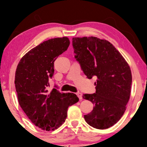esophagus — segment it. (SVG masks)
I'll list each match as a JSON object with an SVG mask.
<instances>
[{
	"label": "esophagus",
	"mask_w": 147,
	"mask_h": 147,
	"mask_svg": "<svg viewBox=\"0 0 147 147\" xmlns=\"http://www.w3.org/2000/svg\"><path fill=\"white\" fill-rule=\"evenodd\" d=\"M76 95H77V97H79V99H82V92H77V93H76Z\"/></svg>",
	"instance_id": "esophagus-1"
}]
</instances>
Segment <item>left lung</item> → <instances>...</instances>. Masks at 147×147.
<instances>
[{
	"label": "left lung",
	"mask_w": 147,
	"mask_h": 147,
	"mask_svg": "<svg viewBox=\"0 0 147 147\" xmlns=\"http://www.w3.org/2000/svg\"><path fill=\"white\" fill-rule=\"evenodd\" d=\"M75 58L88 79L97 78L96 92L83 98L95 106L84 119L97 129H106L120 119L131 94L129 65L112 43L97 37L72 38Z\"/></svg>",
	"instance_id": "8db88e82"
}]
</instances>
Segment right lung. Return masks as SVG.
I'll return each instance as SVG.
<instances>
[{
	"label": "right lung",
	"mask_w": 147,
	"mask_h": 147,
	"mask_svg": "<svg viewBox=\"0 0 147 147\" xmlns=\"http://www.w3.org/2000/svg\"><path fill=\"white\" fill-rule=\"evenodd\" d=\"M69 45L67 37L43 42L25 54L16 68L14 83L18 102L30 120L42 130L53 131L61 126L69 106L79 101L75 94L60 92L56 85L48 90L54 62Z\"/></svg>",
	"instance_id": "add662e5"
}]
</instances>
